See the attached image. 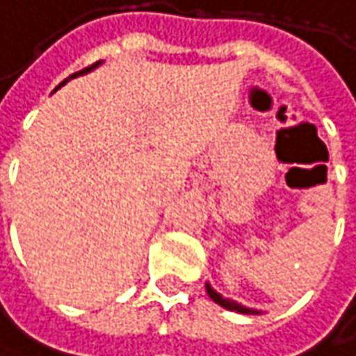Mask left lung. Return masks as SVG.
<instances>
[{
    "label": "left lung",
    "mask_w": 356,
    "mask_h": 356,
    "mask_svg": "<svg viewBox=\"0 0 356 356\" xmlns=\"http://www.w3.org/2000/svg\"><path fill=\"white\" fill-rule=\"evenodd\" d=\"M207 292H209V296H211L217 305H221V307H225V309H229V311H238V313H257V311H250V309H246V307H242V305H238V302H234V300H229V298H223L221 294H217V292L211 288V284H207Z\"/></svg>",
    "instance_id": "1"
}]
</instances>
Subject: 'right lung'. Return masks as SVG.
<instances>
[{
	"instance_id": "obj_1",
	"label": "right lung",
	"mask_w": 356,
	"mask_h": 356,
	"mask_svg": "<svg viewBox=\"0 0 356 356\" xmlns=\"http://www.w3.org/2000/svg\"><path fill=\"white\" fill-rule=\"evenodd\" d=\"M97 64H99V62H95V64H91V66H87V68H83V70H79V72H74V74H70V76H68L66 81H70V79H74V76H79V74H85V72H89V70H93V68H95ZM66 81H62L60 85H64Z\"/></svg>"
}]
</instances>
